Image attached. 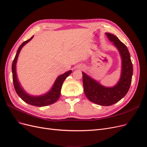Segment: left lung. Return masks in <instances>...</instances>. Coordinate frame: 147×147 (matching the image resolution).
Returning a JSON list of instances; mask_svg holds the SVG:
<instances>
[{"label": "left lung", "instance_id": "1", "mask_svg": "<svg viewBox=\"0 0 147 147\" xmlns=\"http://www.w3.org/2000/svg\"><path fill=\"white\" fill-rule=\"evenodd\" d=\"M105 34L118 49L121 57V74L118 83L113 87H105L86 73L83 72L82 74L84 92L88 99L98 105L109 106L124 98L130 89L133 75V64L127 46L113 34Z\"/></svg>", "mask_w": 147, "mask_h": 147}]
</instances>
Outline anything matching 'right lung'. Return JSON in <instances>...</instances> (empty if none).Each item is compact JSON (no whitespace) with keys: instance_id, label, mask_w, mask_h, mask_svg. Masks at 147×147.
<instances>
[{"instance_id":"add662e5","label":"right lung","mask_w":147,"mask_h":147,"mask_svg":"<svg viewBox=\"0 0 147 147\" xmlns=\"http://www.w3.org/2000/svg\"><path fill=\"white\" fill-rule=\"evenodd\" d=\"M33 37L34 36H32L30 39L23 42L19 46L18 50L17 51L16 55L12 64L13 80L15 90L17 93V95H19V96H20V98L23 101H25V102L30 105H34V106L43 107L53 104L58 100L60 96L61 89L63 82L68 76L72 73V70H69V71L64 74L58 76L50 90L44 94V95L40 96H32L26 93L25 90L23 89L18 79H17L16 73V63L21 49L29 41L32 40Z\"/></svg>"}]
</instances>
